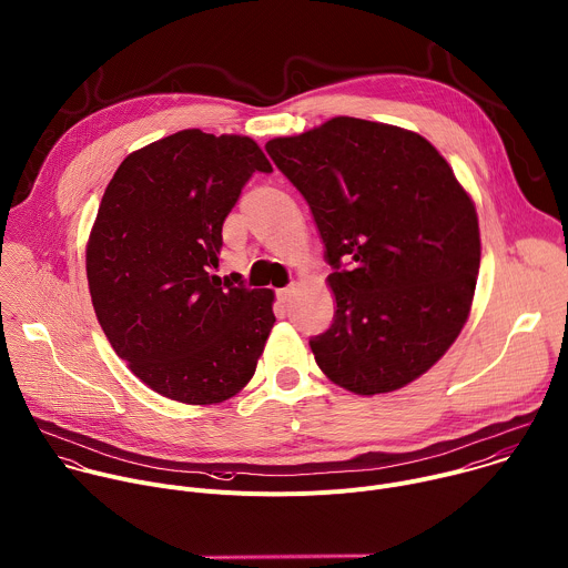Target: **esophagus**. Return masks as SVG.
<instances>
[{
	"label": "esophagus",
	"instance_id": "34e87169",
	"mask_svg": "<svg viewBox=\"0 0 568 568\" xmlns=\"http://www.w3.org/2000/svg\"><path fill=\"white\" fill-rule=\"evenodd\" d=\"M293 293H295V286L291 284V286H286V288H280V291H277V297H280V302H284V304H286V302L291 300V295H293Z\"/></svg>",
	"mask_w": 568,
	"mask_h": 568
}]
</instances>
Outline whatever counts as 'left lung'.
<instances>
[{
	"label": "left lung",
	"mask_w": 568,
	"mask_h": 568,
	"mask_svg": "<svg viewBox=\"0 0 568 568\" xmlns=\"http://www.w3.org/2000/svg\"><path fill=\"white\" fill-rule=\"evenodd\" d=\"M306 199L333 268L331 326L311 337L328 381L361 396L425 374L462 333L481 240L470 194L416 132L337 116L266 143Z\"/></svg>",
	"instance_id": "obj_1"
}]
</instances>
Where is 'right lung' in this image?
<instances>
[{
  "mask_svg": "<svg viewBox=\"0 0 568 568\" xmlns=\"http://www.w3.org/2000/svg\"><path fill=\"white\" fill-rule=\"evenodd\" d=\"M253 172H273L253 139L183 130L132 152L102 194L87 244L95 317L134 376L172 400L240 394L275 324L271 288L212 275Z\"/></svg>",
  "mask_w": 568,
  "mask_h": 568,
  "instance_id": "obj_1",
  "label": "right lung"
}]
</instances>
